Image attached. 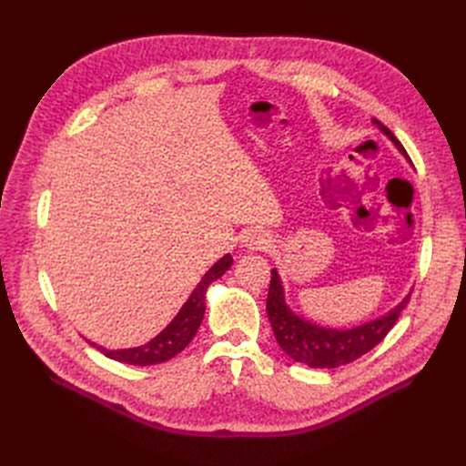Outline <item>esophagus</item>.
Listing matches in <instances>:
<instances>
[{
    "label": "esophagus",
    "mask_w": 466,
    "mask_h": 466,
    "mask_svg": "<svg viewBox=\"0 0 466 466\" xmlns=\"http://www.w3.org/2000/svg\"><path fill=\"white\" fill-rule=\"evenodd\" d=\"M241 243L248 250H260V248H266V245L270 243V237H268V233L262 229H247L241 235Z\"/></svg>",
    "instance_id": "34e87169"
}]
</instances>
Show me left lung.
Masks as SVG:
<instances>
[{"label":"left lung","mask_w":466,"mask_h":466,"mask_svg":"<svg viewBox=\"0 0 466 466\" xmlns=\"http://www.w3.org/2000/svg\"><path fill=\"white\" fill-rule=\"evenodd\" d=\"M373 124L390 139V144L404 155V159H408L404 147L387 126H383L375 118ZM408 301H410V293L404 295L402 301L394 305L389 313L371 319L368 322H361L358 327H322V324L291 311V307L286 303V289L284 284H281V278L276 268H272L270 289H268L266 299V313L268 319H270L279 348L284 350L291 360L305 363L309 368L334 370L361 358L363 354H368L370 350H373L380 340H383L389 330L394 327V322H397Z\"/></svg>","instance_id":"1"}]
</instances>
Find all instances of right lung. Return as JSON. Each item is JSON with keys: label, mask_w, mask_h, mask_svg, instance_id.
<instances>
[{"label": "right lung", "mask_w": 466, "mask_h": 466, "mask_svg": "<svg viewBox=\"0 0 466 466\" xmlns=\"http://www.w3.org/2000/svg\"><path fill=\"white\" fill-rule=\"evenodd\" d=\"M231 264H233V257L225 255L211 266L198 281V286H196L194 291L190 293L187 303L180 307V311L175 315V319L168 322L157 336L151 338L147 344L136 346V348H124V350H106L103 346H96L95 342H89V344L101 351V354H105L106 358L122 361V363H130V365H155V363H163L167 360L175 358L192 342L194 334L200 329V322L206 311L208 288L214 284L218 278H221L225 272H228Z\"/></svg>", "instance_id": "1"}]
</instances>
